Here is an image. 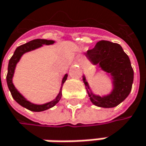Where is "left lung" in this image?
I'll return each mask as SVG.
<instances>
[{
  "label": "left lung",
  "instance_id": "obj_1",
  "mask_svg": "<svg viewBox=\"0 0 146 146\" xmlns=\"http://www.w3.org/2000/svg\"><path fill=\"white\" fill-rule=\"evenodd\" d=\"M86 56L94 64H98L104 71L110 73L113 79V90L111 94L99 97L89 92V86L83 76L92 102L101 108H113L124 100L131 92L134 70L129 56L119 44L101 40L96 46L87 50Z\"/></svg>",
  "mask_w": 146,
  "mask_h": 146
}]
</instances>
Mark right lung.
I'll use <instances>...</instances> for the list:
<instances>
[{"mask_svg":"<svg viewBox=\"0 0 146 146\" xmlns=\"http://www.w3.org/2000/svg\"><path fill=\"white\" fill-rule=\"evenodd\" d=\"M54 43V41H53V40L40 39V38L39 39H33V40L28 42L27 44H24L23 45L17 47L16 48L13 55L11 56V58L9 60L8 70H7V86H8L10 92H11V94L12 98H14V100L16 101L18 104H20L21 106L26 108L27 109L30 110V111H33V112H42V111L47 110V109L54 107V105H56L58 103V102L60 100V98H61V96H62V93H61L62 87L60 88V93L58 94V96L56 97V98L54 101H52L50 102H48V103H45V104H43V105H36V104L31 103L30 102L26 100L17 92V90L15 88V86H14V85L12 83V77H13L14 70H15V68H16V65L17 64V62L19 61V60L21 59L22 55L24 53L28 52V51H31V50H33L35 48H38L41 47L43 44L48 45V44H52ZM67 76H68V75L65 74L64 76L63 77L61 86H63L64 82L66 81Z\"/></svg>","mask_w":146,"mask_h":146,"instance_id":"add662e5","label":"right lung"}]
</instances>
